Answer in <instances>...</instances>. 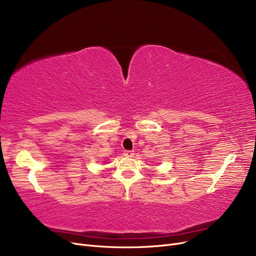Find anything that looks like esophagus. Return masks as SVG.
<instances>
[{"mask_svg":"<svg viewBox=\"0 0 256 256\" xmlns=\"http://www.w3.org/2000/svg\"><path fill=\"white\" fill-rule=\"evenodd\" d=\"M124 154L126 156V157H134V154H135V152H132V150H126L124 152Z\"/></svg>","mask_w":256,"mask_h":256,"instance_id":"esophagus-1","label":"esophagus"}]
</instances>
